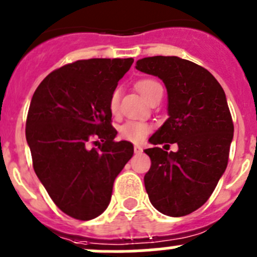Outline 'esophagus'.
Returning <instances> with one entry per match:
<instances>
[{"instance_id": "34e87169", "label": "esophagus", "mask_w": 257, "mask_h": 257, "mask_svg": "<svg viewBox=\"0 0 257 257\" xmlns=\"http://www.w3.org/2000/svg\"><path fill=\"white\" fill-rule=\"evenodd\" d=\"M142 151H143V148L141 147L140 145L134 146V152H136V153H141V152H142Z\"/></svg>"}]
</instances>
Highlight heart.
Returning <instances> with one entry per match:
<instances>
[{
  "instance_id": "obj_1",
  "label": "heart",
  "mask_w": 257,
  "mask_h": 257,
  "mask_svg": "<svg viewBox=\"0 0 257 257\" xmlns=\"http://www.w3.org/2000/svg\"><path fill=\"white\" fill-rule=\"evenodd\" d=\"M161 86L157 81L151 80V78H146V80H141L136 83L137 90L142 93L145 99H147L148 95L152 92L153 88ZM119 101H120V91L119 88H115L110 95L109 99V109L112 114L117 111L119 109ZM151 132L150 124L145 123V121L138 120H126L125 123L121 124L119 126V136L125 141H131V142H142L148 133Z\"/></svg>"
}]
</instances>
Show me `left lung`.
I'll return each instance as SVG.
<instances>
[{
  "instance_id": "1",
  "label": "left lung",
  "mask_w": 257,
  "mask_h": 257,
  "mask_svg": "<svg viewBox=\"0 0 257 257\" xmlns=\"http://www.w3.org/2000/svg\"><path fill=\"white\" fill-rule=\"evenodd\" d=\"M136 68L161 78L167 88L169 119L150 142L179 147L145 151L151 158L146 191L162 214L188 215L209 199L228 164L233 121L226 93L209 71L188 59L147 57Z\"/></svg>"
}]
</instances>
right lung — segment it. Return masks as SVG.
<instances>
[{"instance_id": "1", "label": "right lung", "mask_w": 257, "mask_h": 257, "mask_svg": "<svg viewBox=\"0 0 257 257\" xmlns=\"http://www.w3.org/2000/svg\"><path fill=\"white\" fill-rule=\"evenodd\" d=\"M133 62L66 64L48 74L31 99L25 134L33 167L54 204L74 219H93L106 209L115 177L133 156L131 142L115 141L109 109L110 95ZM91 142L99 147L88 150Z\"/></svg>"}]
</instances>
